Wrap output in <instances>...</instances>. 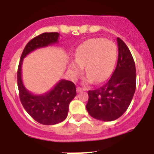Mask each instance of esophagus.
I'll list each match as a JSON object with an SVG mask.
<instances>
[{
  "label": "esophagus",
  "instance_id": "1",
  "mask_svg": "<svg viewBox=\"0 0 154 154\" xmlns=\"http://www.w3.org/2000/svg\"><path fill=\"white\" fill-rule=\"evenodd\" d=\"M85 91V88H80V87L77 88V92H81V91Z\"/></svg>",
  "mask_w": 154,
  "mask_h": 154
}]
</instances>
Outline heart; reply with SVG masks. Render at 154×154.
Masks as SVG:
<instances>
[{
  "mask_svg": "<svg viewBox=\"0 0 154 154\" xmlns=\"http://www.w3.org/2000/svg\"><path fill=\"white\" fill-rule=\"evenodd\" d=\"M76 60L69 64V71L77 77L84 71L87 75L85 83H101L106 81L113 73L117 59V48L113 41L104 38H91L79 45L75 55Z\"/></svg>",
  "mask_w": 154,
  "mask_h": 154,
  "instance_id": "heart-1",
  "label": "heart"
}]
</instances>
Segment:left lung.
<instances>
[{
  "instance_id": "obj_1",
  "label": "left lung",
  "mask_w": 154,
  "mask_h": 154,
  "mask_svg": "<svg viewBox=\"0 0 154 154\" xmlns=\"http://www.w3.org/2000/svg\"><path fill=\"white\" fill-rule=\"evenodd\" d=\"M118 59L114 72L106 83L88 91V112L93 118L113 121L128 108L136 87V70L128 48L117 37Z\"/></svg>"
}]
</instances>
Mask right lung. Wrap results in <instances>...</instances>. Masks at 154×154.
<instances>
[{
  "label": "right lung",
  "instance_id": "right-lung-1",
  "mask_svg": "<svg viewBox=\"0 0 154 154\" xmlns=\"http://www.w3.org/2000/svg\"><path fill=\"white\" fill-rule=\"evenodd\" d=\"M59 38L58 33H44L29 41L23 50L18 67V88L22 104L36 121L45 125H56L66 118L69 103L77 95L76 86L72 81L62 79L48 92L34 95L23 85L22 65L23 59L29 53L58 43Z\"/></svg>",
  "mask_w": 154,
  "mask_h": 154
}]
</instances>
